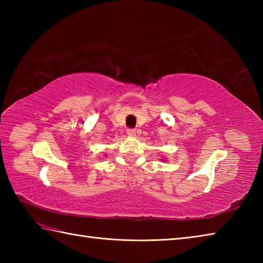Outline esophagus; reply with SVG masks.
<instances>
[{"mask_svg":"<svg viewBox=\"0 0 263 263\" xmlns=\"http://www.w3.org/2000/svg\"><path fill=\"white\" fill-rule=\"evenodd\" d=\"M126 133H127L128 137H135L136 136V130H135V128H128Z\"/></svg>","mask_w":263,"mask_h":263,"instance_id":"obj_1","label":"esophagus"}]
</instances>
